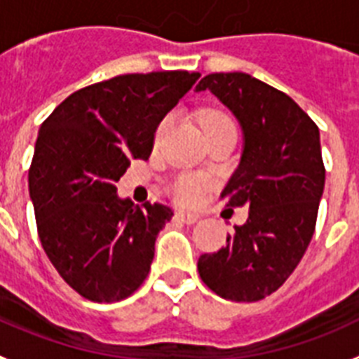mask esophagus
Wrapping results in <instances>:
<instances>
[{
	"instance_id": "1",
	"label": "esophagus",
	"mask_w": 359,
	"mask_h": 359,
	"mask_svg": "<svg viewBox=\"0 0 359 359\" xmlns=\"http://www.w3.org/2000/svg\"><path fill=\"white\" fill-rule=\"evenodd\" d=\"M176 218L180 222H183V224H196V222L200 220V215H196V212H189V211H177Z\"/></svg>"
}]
</instances>
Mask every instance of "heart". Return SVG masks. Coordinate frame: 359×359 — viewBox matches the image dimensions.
<instances>
[{
  "label": "heart",
  "mask_w": 359,
  "mask_h": 359,
  "mask_svg": "<svg viewBox=\"0 0 359 359\" xmlns=\"http://www.w3.org/2000/svg\"><path fill=\"white\" fill-rule=\"evenodd\" d=\"M229 117L224 114H218V111H209V114L203 115V124H212V123H220V121H227ZM168 121L170 117H163L161 123L158 124L156 128V133H154V141L158 143L161 139L163 132L167 130ZM209 191V183L205 180H201L198 176H192V174H182L177 176L172 183V196L176 198L180 203H185V205H194L198 201L203 200L205 192Z\"/></svg>",
  "instance_id": "1"
}]
</instances>
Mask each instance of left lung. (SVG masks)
<instances>
[{
    "instance_id": "left-lung-1",
    "label": "left lung",
    "mask_w": 359,
    "mask_h": 359,
    "mask_svg": "<svg viewBox=\"0 0 359 359\" xmlns=\"http://www.w3.org/2000/svg\"><path fill=\"white\" fill-rule=\"evenodd\" d=\"M209 90L236 115L244 152L222 198L250 207L226 245L201 255L198 273L207 288L236 303L268 297L303 259L325 189L319 128L283 91L245 73H211L196 91Z\"/></svg>"
}]
</instances>
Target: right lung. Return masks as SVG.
<instances>
[{"instance_id":"right-lung-1","label":"right lung","mask_w":359,"mask_h":359,"mask_svg":"<svg viewBox=\"0 0 359 359\" xmlns=\"http://www.w3.org/2000/svg\"><path fill=\"white\" fill-rule=\"evenodd\" d=\"M200 73H130L71 93L38 132L29 168L38 236L60 277L84 299L115 303L144 283L158 233L174 211L117 198L130 159H148L154 133Z\"/></svg>"}]
</instances>
